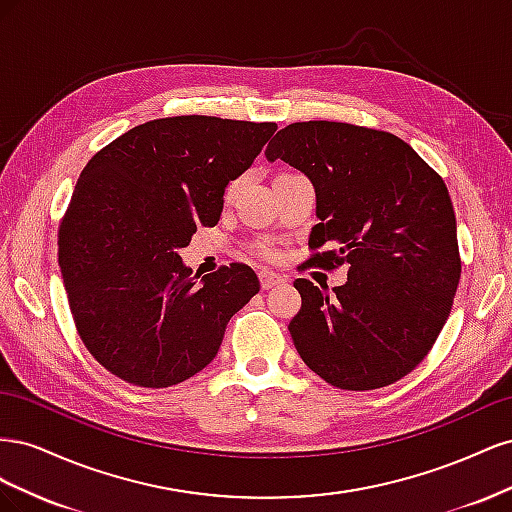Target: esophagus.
<instances>
[{"instance_id": "1", "label": "esophagus", "mask_w": 512, "mask_h": 512, "mask_svg": "<svg viewBox=\"0 0 512 512\" xmlns=\"http://www.w3.org/2000/svg\"><path fill=\"white\" fill-rule=\"evenodd\" d=\"M260 286H262V290H269V288H273V286H280V284H284V275H280V273H273V271H260Z\"/></svg>"}]
</instances>
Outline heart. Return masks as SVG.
Masks as SVG:
<instances>
[{
    "label": "heart",
    "instance_id": "obj_1",
    "mask_svg": "<svg viewBox=\"0 0 512 512\" xmlns=\"http://www.w3.org/2000/svg\"><path fill=\"white\" fill-rule=\"evenodd\" d=\"M237 190V183L235 185H232V188H230V192H235Z\"/></svg>",
    "mask_w": 512,
    "mask_h": 512
}]
</instances>
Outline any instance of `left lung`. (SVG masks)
I'll use <instances>...</instances> for the list:
<instances>
[{
	"label": "left lung",
	"instance_id": "left-lung-1",
	"mask_svg": "<svg viewBox=\"0 0 512 512\" xmlns=\"http://www.w3.org/2000/svg\"><path fill=\"white\" fill-rule=\"evenodd\" d=\"M265 156L312 181L309 265H344V286L299 277L288 324L305 365L346 391L393 384L421 363L451 314L461 275L457 222L442 177L391 132L337 121L290 123Z\"/></svg>",
	"mask_w": 512,
	"mask_h": 512
}]
</instances>
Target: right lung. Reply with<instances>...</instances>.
Listing matches in <instances>:
<instances>
[{"label":"right lung","mask_w":512,"mask_h":512,"mask_svg":"<svg viewBox=\"0 0 512 512\" xmlns=\"http://www.w3.org/2000/svg\"><path fill=\"white\" fill-rule=\"evenodd\" d=\"M277 130L205 115L153 119L87 162L59 226V267L83 344L117 378L166 389L205 369L226 324L260 290L235 262L183 265L198 226H215L224 192Z\"/></svg>","instance_id":"right-lung-1"}]
</instances>
